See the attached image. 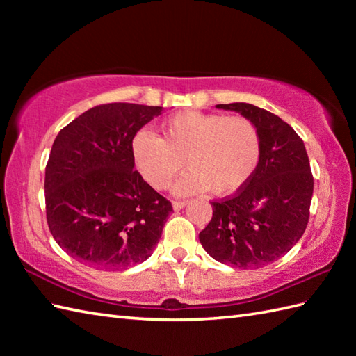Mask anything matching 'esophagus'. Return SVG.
<instances>
[{
  "label": "esophagus",
  "instance_id": "34e87169",
  "mask_svg": "<svg viewBox=\"0 0 356 356\" xmlns=\"http://www.w3.org/2000/svg\"><path fill=\"white\" fill-rule=\"evenodd\" d=\"M186 200H172V208L174 209H182L186 205Z\"/></svg>",
  "mask_w": 356,
  "mask_h": 356
}]
</instances>
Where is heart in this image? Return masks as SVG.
I'll use <instances>...</instances> for the list:
<instances>
[{
  "mask_svg": "<svg viewBox=\"0 0 356 356\" xmlns=\"http://www.w3.org/2000/svg\"><path fill=\"white\" fill-rule=\"evenodd\" d=\"M131 159L147 182L165 190L186 163L177 193L211 190L231 195L252 179L261 159V136L251 119L220 113L182 111L162 124V138L139 130Z\"/></svg>",
  "mask_w": 356,
  "mask_h": 356,
  "instance_id": "1",
  "label": "heart"
}]
</instances>
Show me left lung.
Wrapping results in <instances>:
<instances>
[{"mask_svg": "<svg viewBox=\"0 0 356 356\" xmlns=\"http://www.w3.org/2000/svg\"><path fill=\"white\" fill-rule=\"evenodd\" d=\"M251 119L261 136V159L236 194L211 202L213 218L199 238L217 261L257 269L282 259L303 236L314 176L303 139L274 113L252 104H220Z\"/></svg>", "mask_w": 356, "mask_h": 356, "instance_id": "1", "label": "left lung"}]
</instances>
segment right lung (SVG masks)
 <instances>
[{
  "label": "right lung",
  "mask_w": 356,
  "mask_h": 356,
  "mask_svg": "<svg viewBox=\"0 0 356 356\" xmlns=\"http://www.w3.org/2000/svg\"><path fill=\"white\" fill-rule=\"evenodd\" d=\"M161 111L96 105L56 136L45 165V216L74 260L119 270L153 254L172 207L133 170L131 139Z\"/></svg>",
  "instance_id": "1"
}]
</instances>
